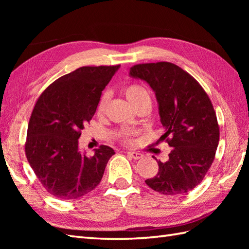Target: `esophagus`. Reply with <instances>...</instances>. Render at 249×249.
Here are the masks:
<instances>
[{"label":"esophagus","instance_id":"obj_1","mask_svg":"<svg viewBox=\"0 0 249 249\" xmlns=\"http://www.w3.org/2000/svg\"><path fill=\"white\" fill-rule=\"evenodd\" d=\"M127 154L130 158H133V160H140V158L143 157V155H142L141 153H138V152H128Z\"/></svg>","mask_w":249,"mask_h":249}]
</instances>
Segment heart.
Listing matches in <instances>:
<instances>
[{"instance_id":"heart-1","label":"heart","mask_w":249,"mask_h":249,"mask_svg":"<svg viewBox=\"0 0 249 249\" xmlns=\"http://www.w3.org/2000/svg\"><path fill=\"white\" fill-rule=\"evenodd\" d=\"M124 93L126 97L130 102V104L134 107H138V106L144 104V103H151V94L143 84L140 83H130L128 86H126L124 89ZM109 103V94L105 93L102 95V97L99 98V102L97 105V113L103 114L106 108H107ZM122 141L125 143H130L133 139H131V135L128 133H125L122 135Z\"/></svg>"}]
</instances>
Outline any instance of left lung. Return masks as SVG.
Instances as JSON below:
<instances>
[{
	"instance_id": "8db88e82",
	"label": "left lung",
	"mask_w": 249,
	"mask_h": 249,
	"mask_svg": "<svg viewBox=\"0 0 249 249\" xmlns=\"http://www.w3.org/2000/svg\"><path fill=\"white\" fill-rule=\"evenodd\" d=\"M130 76L146 81L160 105L166 133L160 139L172 147L158 172L145 179L165 196L186 194L202 182L212 166L219 141V125L209 95L196 79L170 62L137 64Z\"/></svg>"
}]
</instances>
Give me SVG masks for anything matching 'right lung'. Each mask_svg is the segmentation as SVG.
Returning <instances> with one entry per match:
<instances>
[{"label":"right lung","mask_w":249,"mask_h":249,"mask_svg":"<svg viewBox=\"0 0 249 249\" xmlns=\"http://www.w3.org/2000/svg\"><path fill=\"white\" fill-rule=\"evenodd\" d=\"M119 67L82 66L56 79L37 99L25 155L41 185L57 199L76 200L91 193L114 154L110 146L100 145L88 157L78 151V139Z\"/></svg>","instance_id":"1"}]
</instances>
